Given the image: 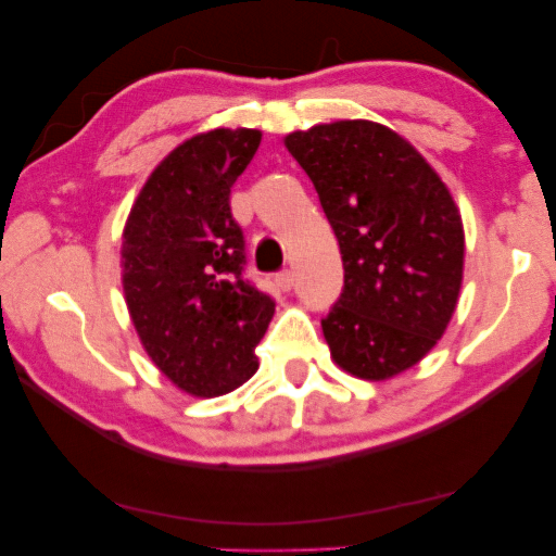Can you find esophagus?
<instances>
[{
	"instance_id": "esophagus-1",
	"label": "esophagus",
	"mask_w": 556,
	"mask_h": 556,
	"mask_svg": "<svg viewBox=\"0 0 556 556\" xmlns=\"http://www.w3.org/2000/svg\"><path fill=\"white\" fill-rule=\"evenodd\" d=\"M276 283H278V288L280 290H290L293 288V283H295V278H293V270H280L278 276H276Z\"/></svg>"
}]
</instances>
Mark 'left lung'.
Segmentation results:
<instances>
[{
  "label": "left lung",
  "mask_w": 556,
  "mask_h": 556,
  "mask_svg": "<svg viewBox=\"0 0 556 556\" xmlns=\"http://www.w3.org/2000/svg\"><path fill=\"white\" fill-rule=\"evenodd\" d=\"M343 255V293L323 318L330 355L388 380L430 353L455 313L465 233L455 201L409 143L372 122L286 136Z\"/></svg>",
  "instance_id": "left-lung-1"
}]
</instances>
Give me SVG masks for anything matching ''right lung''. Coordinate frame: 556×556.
Masks as SVG:
<instances>
[{
	"mask_svg": "<svg viewBox=\"0 0 556 556\" xmlns=\"http://www.w3.org/2000/svg\"><path fill=\"white\" fill-rule=\"evenodd\" d=\"M261 143L255 129L184 141L143 184L124 228V295L143 348L166 378L216 397L258 370L255 345L276 301L245 270L230 189Z\"/></svg>",
	"mask_w": 556,
	"mask_h": 556,
	"instance_id": "right-lung-1",
	"label": "right lung"
}]
</instances>
